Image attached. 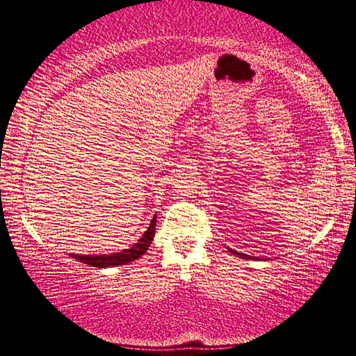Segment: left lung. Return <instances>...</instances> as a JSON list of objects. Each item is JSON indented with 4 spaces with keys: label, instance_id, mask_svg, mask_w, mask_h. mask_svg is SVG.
<instances>
[{
    "label": "left lung",
    "instance_id": "obj_1",
    "mask_svg": "<svg viewBox=\"0 0 356 356\" xmlns=\"http://www.w3.org/2000/svg\"><path fill=\"white\" fill-rule=\"evenodd\" d=\"M231 252H234V254H237V256L243 257V259H252V257L248 256V254H243V252H237V251H234V250H231Z\"/></svg>",
    "mask_w": 356,
    "mask_h": 356
}]
</instances>
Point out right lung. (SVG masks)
<instances>
[{"mask_svg":"<svg viewBox=\"0 0 356 356\" xmlns=\"http://www.w3.org/2000/svg\"><path fill=\"white\" fill-rule=\"evenodd\" d=\"M155 226H156V216H154L152 221L147 227V231L144 232V236L138 240V242L131 246L129 250H124L120 252H113V254H104V256H89V254H70L76 261H80L83 264L91 265V267H116V265H124L129 264L135 259L141 257L146 250L150 246L154 240V234H155Z\"/></svg>","mask_w":356,"mask_h":356,"instance_id":"obj_1","label":"right lung"}]
</instances>
